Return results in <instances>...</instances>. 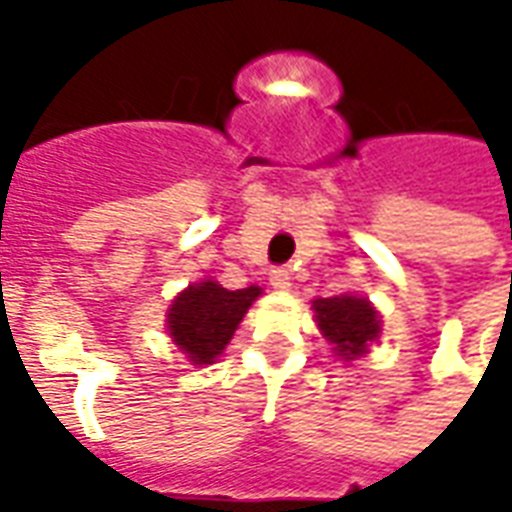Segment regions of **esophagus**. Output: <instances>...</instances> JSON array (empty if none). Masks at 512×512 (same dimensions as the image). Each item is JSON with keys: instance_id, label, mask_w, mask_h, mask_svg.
<instances>
[{"instance_id": "esophagus-1", "label": "esophagus", "mask_w": 512, "mask_h": 512, "mask_svg": "<svg viewBox=\"0 0 512 512\" xmlns=\"http://www.w3.org/2000/svg\"><path fill=\"white\" fill-rule=\"evenodd\" d=\"M268 282L274 285L277 290H288L290 288V271L285 266H274L268 271Z\"/></svg>"}]
</instances>
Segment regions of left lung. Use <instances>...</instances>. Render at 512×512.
<instances>
[{"instance_id": "1", "label": "left lung", "mask_w": 512, "mask_h": 512, "mask_svg": "<svg viewBox=\"0 0 512 512\" xmlns=\"http://www.w3.org/2000/svg\"><path fill=\"white\" fill-rule=\"evenodd\" d=\"M315 321L323 337L334 345V351L345 359L365 354L367 343H373L381 332L373 304L356 296H334V299L312 301Z\"/></svg>"}]
</instances>
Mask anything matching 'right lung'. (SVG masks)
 Segmentation results:
<instances>
[{
    "label": "right lung",
    "instance_id": "add662e5",
    "mask_svg": "<svg viewBox=\"0 0 512 512\" xmlns=\"http://www.w3.org/2000/svg\"><path fill=\"white\" fill-rule=\"evenodd\" d=\"M257 296L260 288L255 285L227 290L213 279L189 285L169 307V334L194 365H211L224 351V345L230 343L238 323L244 321L246 310Z\"/></svg>",
    "mask_w": 512,
    "mask_h": 512
}]
</instances>
